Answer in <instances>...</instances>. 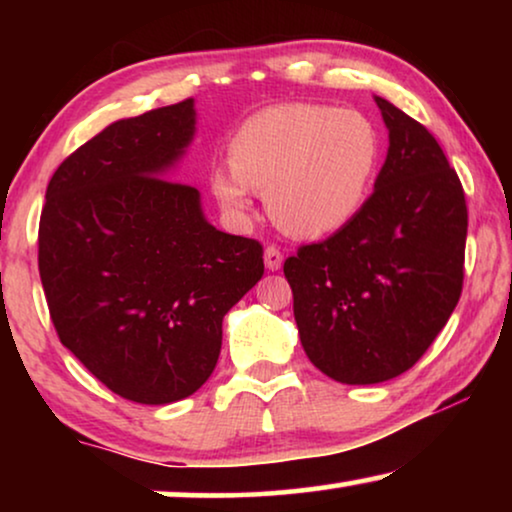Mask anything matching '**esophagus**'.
I'll return each mask as SVG.
<instances>
[{
  "mask_svg": "<svg viewBox=\"0 0 512 512\" xmlns=\"http://www.w3.org/2000/svg\"><path fill=\"white\" fill-rule=\"evenodd\" d=\"M263 258H265V268H268V270H279V268H282V263H284V254L279 251V247H275V244L265 247Z\"/></svg>",
  "mask_w": 512,
  "mask_h": 512,
  "instance_id": "34e87169",
  "label": "esophagus"
}]
</instances>
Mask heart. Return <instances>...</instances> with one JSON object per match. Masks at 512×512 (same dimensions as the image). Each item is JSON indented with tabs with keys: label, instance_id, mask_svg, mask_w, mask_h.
<instances>
[{
	"label": "heart",
	"instance_id": "heart-1",
	"mask_svg": "<svg viewBox=\"0 0 512 512\" xmlns=\"http://www.w3.org/2000/svg\"><path fill=\"white\" fill-rule=\"evenodd\" d=\"M384 139L368 116L328 104H277L256 111L228 139V163L209 188L226 212L247 216L265 193L284 233L319 240L347 228L373 195Z\"/></svg>",
	"mask_w": 512,
	"mask_h": 512
}]
</instances>
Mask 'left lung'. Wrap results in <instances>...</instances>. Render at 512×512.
I'll list each match as a JSON object with an SVG mask.
<instances>
[{
	"instance_id": "left-lung-1",
	"label": "left lung",
	"mask_w": 512,
	"mask_h": 512,
	"mask_svg": "<svg viewBox=\"0 0 512 512\" xmlns=\"http://www.w3.org/2000/svg\"><path fill=\"white\" fill-rule=\"evenodd\" d=\"M389 153L347 228L284 261L305 354L342 384H377L422 359L464 286L468 209L436 137L375 97Z\"/></svg>"
}]
</instances>
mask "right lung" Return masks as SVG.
Listing matches in <instances>:
<instances>
[{
  "label": "right lung",
  "mask_w": 512,
  "mask_h": 512,
  "mask_svg": "<svg viewBox=\"0 0 512 512\" xmlns=\"http://www.w3.org/2000/svg\"><path fill=\"white\" fill-rule=\"evenodd\" d=\"M195 132L193 100L111 123L48 181L39 275L62 345L114 394L181 401L219 361L226 312L263 277V244L205 221L165 179Z\"/></svg>",
  "instance_id": "right-lung-1"
}]
</instances>
